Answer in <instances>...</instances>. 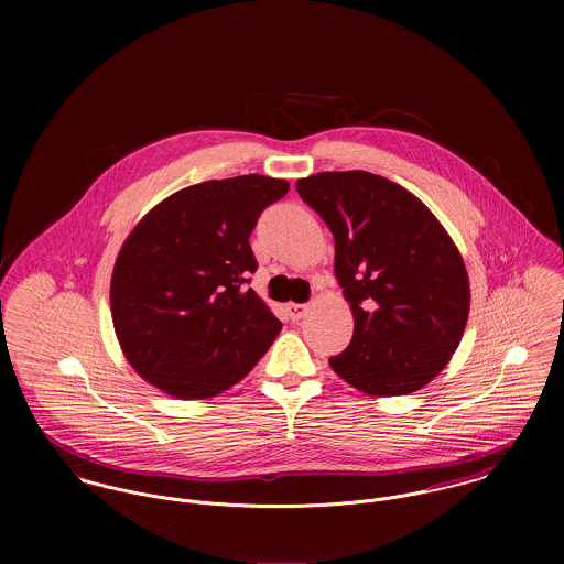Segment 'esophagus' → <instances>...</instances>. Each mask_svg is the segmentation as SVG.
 I'll list each match as a JSON object with an SVG mask.
<instances>
[{
  "instance_id": "1",
  "label": "esophagus",
  "mask_w": 564,
  "mask_h": 564,
  "mask_svg": "<svg viewBox=\"0 0 564 564\" xmlns=\"http://www.w3.org/2000/svg\"><path fill=\"white\" fill-rule=\"evenodd\" d=\"M306 313H308L306 304H289V315H291L293 322H300Z\"/></svg>"
}]
</instances>
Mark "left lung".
<instances>
[{
	"label": "left lung",
	"instance_id": "left-lung-1",
	"mask_svg": "<svg viewBox=\"0 0 564 564\" xmlns=\"http://www.w3.org/2000/svg\"><path fill=\"white\" fill-rule=\"evenodd\" d=\"M300 197L334 237V273L354 336L329 367L354 389L393 398L432 382L469 317V278L458 247L430 208L369 171L297 180Z\"/></svg>",
	"mask_w": 564,
	"mask_h": 564
}]
</instances>
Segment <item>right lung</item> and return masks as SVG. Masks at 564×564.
<instances>
[{"instance_id": "obj_1", "label": "right lung", "mask_w": 564, "mask_h": 564, "mask_svg": "<svg viewBox=\"0 0 564 564\" xmlns=\"http://www.w3.org/2000/svg\"><path fill=\"white\" fill-rule=\"evenodd\" d=\"M286 191V180L258 173L208 180L137 224L112 269L110 311L143 380L180 400H206L267 354L282 323L245 289L258 267L249 235Z\"/></svg>"}]
</instances>
